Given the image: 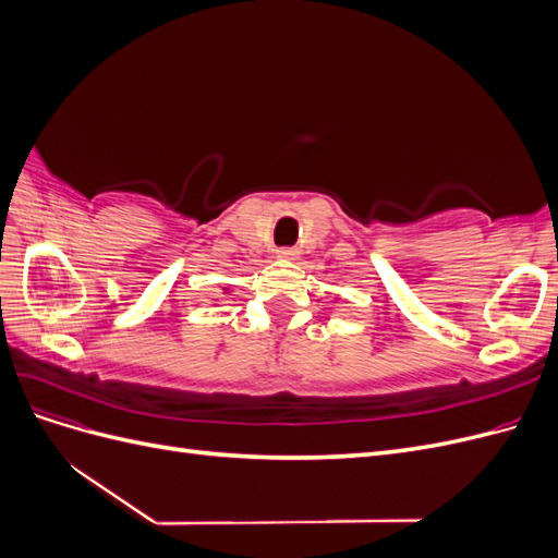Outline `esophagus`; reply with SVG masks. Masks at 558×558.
I'll list each match as a JSON object with an SVG mask.
<instances>
[{"label":"esophagus","mask_w":558,"mask_h":558,"mask_svg":"<svg viewBox=\"0 0 558 558\" xmlns=\"http://www.w3.org/2000/svg\"><path fill=\"white\" fill-rule=\"evenodd\" d=\"M277 256H279L281 260H295V258H298V251L291 248V246H286V248H279V251H277Z\"/></svg>","instance_id":"1"}]
</instances>
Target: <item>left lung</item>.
Masks as SVG:
<instances>
[{
	"instance_id": "left-lung-1",
	"label": "left lung",
	"mask_w": 558,
	"mask_h": 558,
	"mask_svg": "<svg viewBox=\"0 0 558 558\" xmlns=\"http://www.w3.org/2000/svg\"><path fill=\"white\" fill-rule=\"evenodd\" d=\"M335 300H337V298H335Z\"/></svg>"
}]
</instances>
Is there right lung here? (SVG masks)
Returning <instances> with one entry per match:
<instances>
[{
  "label": "right lung",
  "mask_w": 558,
  "mask_h": 558,
  "mask_svg": "<svg viewBox=\"0 0 558 558\" xmlns=\"http://www.w3.org/2000/svg\"><path fill=\"white\" fill-rule=\"evenodd\" d=\"M230 293V286H223V295H228Z\"/></svg>",
  "instance_id": "1"
}]
</instances>
